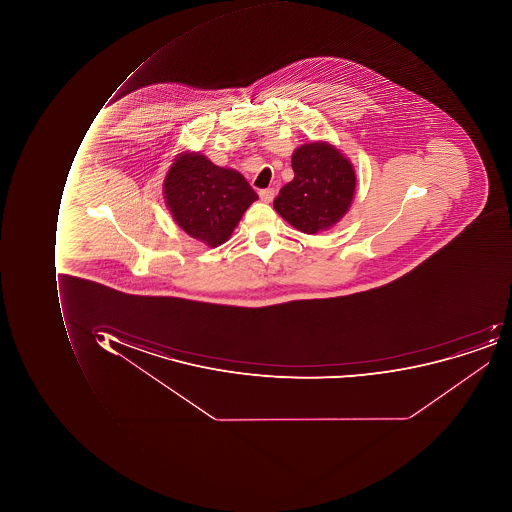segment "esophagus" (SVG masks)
<instances>
[{
  "label": "esophagus",
  "instance_id": "34e87169",
  "mask_svg": "<svg viewBox=\"0 0 512 512\" xmlns=\"http://www.w3.org/2000/svg\"><path fill=\"white\" fill-rule=\"evenodd\" d=\"M258 194H260L261 201H264V203H271L275 198L274 189H263V191L258 192Z\"/></svg>",
  "mask_w": 512,
  "mask_h": 512
}]
</instances>
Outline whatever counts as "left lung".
<instances>
[{"mask_svg":"<svg viewBox=\"0 0 512 512\" xmlns=\"http://www.w3.org/2000/svg\"><path fill=\"white\" fill-rule=\"evenodd\" d=\"M294 180L281 188L274 208L298 231H328L348 214L354 200V166L328 141L304 143L291 158Z\"/></svg>","mask_w":512,"mask_h":512,"instance_id":"obj_1","label":"left lung"}]
</instances>
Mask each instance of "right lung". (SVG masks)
Here are the masks:
<instances>
[{
  "instance_id": "add662e5",
  "label": "right lung",
  "mask_w": 512,
  "mask_h": 512,
  "mask_svg": "<svg viewBox=\"0 0 512 512\" xmlns=\"http://www.w3.org/2000/svg\"><path fill=\"white\" fill-rule=\"evenodd\" d=\"M163 195L175 223L208 248L226 243L246 209L258 200L240 172L217 166L195 151L174 158L164 177Z\"/></svg>"
}]
</instances>
